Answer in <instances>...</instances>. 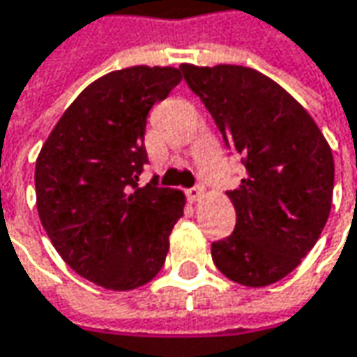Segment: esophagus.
I'll return each mask as SVG.
<instances>
[{"mask_svg":"<svg viewBox=\"0 0 357 357\" xmlns=\"http://www.w3.org/2000/svg\"><path fill=\"white\" fill-rule=\"evenodd\" d=\"M202 195H204V188L202 186H192V188H188L186 190V199L190 200V202H197V200L202 199Z\"/></svg>","mask_w":357,"mask_h":357,"instance_id":"1","label":"esophagus"}]
</instances>
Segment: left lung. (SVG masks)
<instances>
[{
  "instance_id": "obj_1",
  "label": "left lung",
  "mask_w": 357,
  "mask_h": 357,
  "mask_svg": "<svg viewBox=\"0 0 357 357\" xmlns=\"http://www.w3.org/2000/svg\"><path fill=\"white\" fill-rule=\"evenodd\" d=\"M246 176L228 190L236 227L213 242L216 268L242 286L282 280L314 248L332 208L334 157L308 111L270 77L242 65L183 63Z\"/></svg>"
}]
</instances>
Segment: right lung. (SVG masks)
I'll use <instances>...</instances> for the list:
<instances>
[{
  "mask_svg": "<svg viewBox=\"0 0 357 357\" xmlns=\"http://www.w3.org/2000/svg\"><path fill=\"white\" fill-rule=\"evenodd\" d=\"M174 67H127L93 81L63 113L35 162L37 213L63 260L109 290H135L165 264L185 195L153 178L151 107L181 83Z\"/></svg>",
  "mask_w": 357,
  "mask_h": 357,
  "instance_id": "add662e5",
  "label": "right lung"
}]
</instances>
